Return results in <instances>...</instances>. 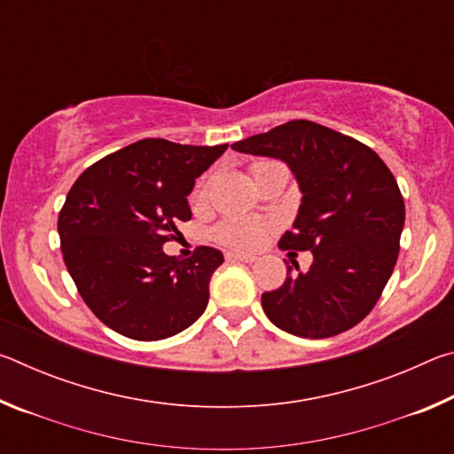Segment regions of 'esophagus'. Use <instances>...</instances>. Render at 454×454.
<instances>
[{
  "instance_id": "obj_1",
  "label": "esophagus",
  "mask_w": 454,
  "mask_h": 454,
  "mask_svg": "<svg viewBox=\"0 0 454 454\" xmlns=\"http://www.w3.org/2000/svg\"><path fill=\"white\" fill-rule=\"evenodd\" d=\"M226 258L230 260V262H246V264L254 262V260H256V256L244 254V252H228Z\"/></svg>"
}]
</instances>
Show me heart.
Returning a JSON list of instances; mask_svg holds the SVG:
<instances>
[{
  "label": "heart",
  "mask_w": 454,
  "mask_h": 454,
  "mask_svg": "<svg viewBox=\"0 0 454 454\" xmlns=\"http://www.w3.org/2000/svg\"><path fill=\"white\" fill-rule=\"evenodd\" d=\"M266 162H270V160H260V162H254L250 166V172L254 174L258 168ZM208 186H210V176H204V178L196 184V190H194L196 202H202V200L206 198V194H208ZM266 230H268V226L264 224V222L230 218L216 226V230H214V236H216V240H220L222 244L230 246V248L248 250L262 242V238L266 236Z\"/></svg>",
  "instance_id": "obj_1"
}]
</instances>
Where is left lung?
<instances>
[{"label":"left lung","instance_id":"left-lung-1","mask_svg":"<svg viewBox=\"0 0 454 454\" xmlns=\"http://www.w3.org/2000/svg\"><path fill=\"white\" fill-rule=\"evenodd\" d=\"M254 156L280 158L294 172L302 204L282 250H310L312 264L288 266L280 288L264 292L276 326L302 338L350 330L379 302L395 270L404 200L393 172L366 144L309 120H292L232 144Z\"/></svg>","mask_w":454,"mask_h":454}]
</instances>
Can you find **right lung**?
<instances>
[{"instance_id": "1", "label": "right lung", "mask_w": 454, "mask_h": 454, "mask_svg": "<svg viewBox=\"0 0 454 454\" xmlns=\"http://www.w3.org/2000/svg\"><path fill=\"white\" fill-rule=\"evenodd\" d=\"M226 148L145 137L86 168L67 192L58 218L64 262L83 302L118 334L162 340L208 306L222 252L198 246L180 260L162 246L192 218L194 180Z\"/></svg>"}]
</instances>
